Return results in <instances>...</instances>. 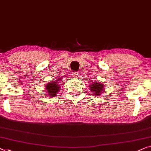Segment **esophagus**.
Returning <instances> with one entry per match:
<instances>
[{
    "label": "esophagus",
    "mask_w": 151,
    "mask_h": 151,
    "mask_svg": "<svg viewBox=\"0 0 151 151\" xmlns=\"http://www.w3.org/2000/svg\"><path fill=\"white\" fill-rule=\"evenodd\" d=\"M72 75H73L74 78H77L78 76V72H73V74H72Z\"/></svg>",
    "instance_id": "obj_1"
}]
</instances>
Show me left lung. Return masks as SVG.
Here are the masks:
<instances>
[{"mask_svg": "<svg viewBox=\"0 0 151 151\" xmlns=\"http://www.w3.org/2000/svg\"><path fill=\"white\" fill-rule=\"evenodd\" d=\"M90 89L92 91V93H95V95H101V93L103 90H104V86L102 84H100V83H98V82H95L94 84H91L90 86Z\"/></svg>", "mask_w": 151, "mask_h": 151, "instance_id": "8db88e82", "label": "left lung"}]
</instances>
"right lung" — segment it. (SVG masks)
Segmentation results:
<instances>
[{
	"label": "right lung",
	"mask_w": 151,
	"mask_h": 151,
	"mask_svg": "<svg viewBox=\"0 0 151 151\" xmlns=\"http://www.w3.org/2000/svg\"><path fill=\"white\" fill-rule=\"evenodd\" d=\"M60 78L58 80H55V82L48 83V84L46 85V88H45V89L47 90L46 91H47V93H49L48 95L50 97H54L57 95V93L60 88Z\"/></svg>",
	"instance_id": "obj_1"
}]
</instances>
